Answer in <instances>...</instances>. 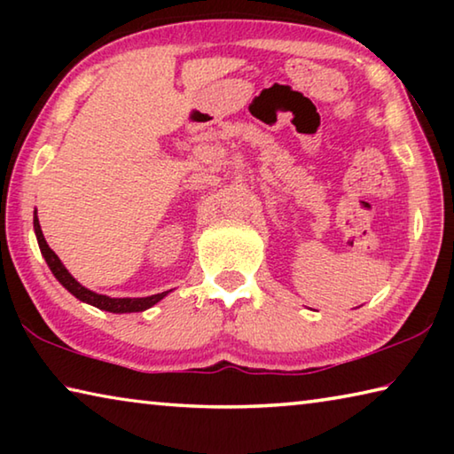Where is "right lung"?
<instances>
[{"instance_id":"1","label":"right lung","mask_w":454,"mask_h":454,"mask_svg":"<svg viewBox=\"0 0 454 454\" xmlns=\"http://www.w3.org/2000/svg\"><path fill=\"white\" fill-rule=\"evenodd\" d=\"M34 230H35L37 244H40L42 256L45 258V262H48L51 274L56 276L61 286L70 292V294L78 298V301L96 306V309H99V310L114 312V314L144 312V310L152 309L153 304L160 302L164 296H168L172 292V290H166V292H160V294H152V296H144V298H112V296H106V294H98V292L82 286V284L75 280L70 272H67V268L61 264V260L58 258L56 252L50 248L48 242H45V238H43L40 220H37V210L34 212Z\"/></svg>"}]
</instances>
